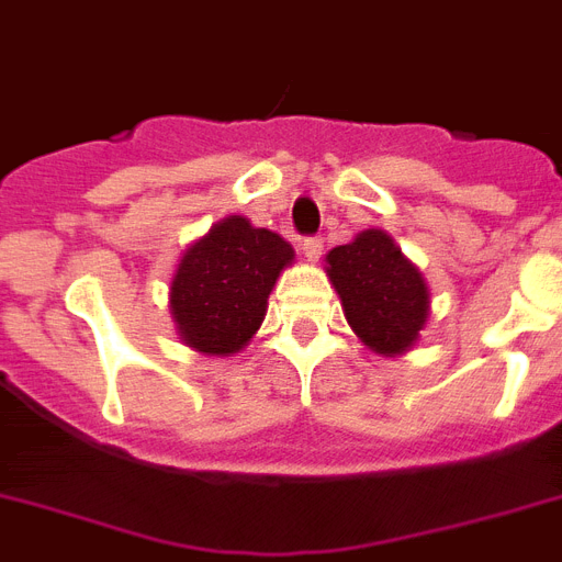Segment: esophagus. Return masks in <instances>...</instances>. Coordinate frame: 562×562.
I'll return each instance as SVG.
<instances>
[{
    "label": "esophagus",
    "instance_id": "obj_1",
    "mask_svg": "<svg viewBox=\"0 0 562 562\" xmlns=\"http://www.w3.org/2000/svg\"><path fill=\"white\" fill-rule=\"evenodd\" d=\"M302 254H305V260L316 262L322 257V240L319 237H308V240H302Z\"/></svg>",
    "mask_w": 562,
    "mask_h": 562
}]
</instances>
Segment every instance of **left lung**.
<instances>
[{
    "label": "left lung",
    "mask_w": 562,
    "mask_h": 562,
    "mask_svg": "<svg viewBox=\"0 0 562 562\" xmlns=\"http://www.w3.org/2000/svg\"><path fill=\"white\" fill-rule=\"evenodd\" d=\"M325 274L353 334L379 356L413 350L429 319V288L413 260L382 228L359 232L330 248Z\"/></svg>",
    "instance_id": "1"
}]
</instances>
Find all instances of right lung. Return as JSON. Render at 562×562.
I'll list each match as a JSON object with an SVG mask.
<instances>
[{
	"mask_svg": "<svg viewBox=\"0 0 562 562\" xmlns=\"http://www.w3.org/2000/svg\"><path fill=\"white\" fill-rule=\"evenodd\" d=\"M294 248L280 234L228 214L189 243L169 282V314L187 348L206 356L240 353L260 330L268 296Z\"/></svg>",
	"mask_w": 562,
	"mask_h": 562,
	"instance_id": "add662e5",
	"label": "right lung"
}]
</instances>
